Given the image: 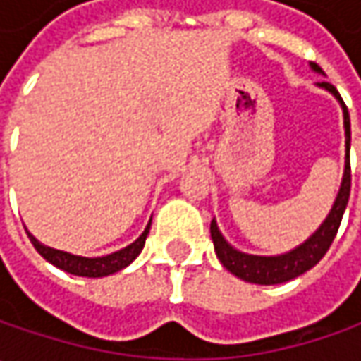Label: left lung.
I'll return each mask as SVG.
<instances>
[{
  "instance_id": "8db88e82",
  "label": "left lung",
  "mask_w": 361,
  "mask_h": 361,
  "mask_svg": "<svg viewBox=\"0 0 361 361\" xmlns=\"http://www.w3.org/2000/svg\"><path fill=\"white\" fill-rule=\"evenodd\" d=\"M312 68L315 72H324L315 62H312ZM319 86L331 92L336 98H340L341 106H343L341 96L329 82H319ZM343 124H345V148H348L345 159H348V162H345V173H343L338 199L334 202V209L324 221V225L315 231L303 245L293 249L291 253H285V255L279 257H257L233 249L229 243L223 239V235L219 233L215 219H213L211 221V239L215 245L216 257L225 269H229L233 275H237L239 279L249 281V283L275 285L295 279L298 275L312 269L313 265H317L322 261V257L326 255L329 245L334 243L336 235H338L341 216H343V211L348 207L350 190H352V169H350V136H352V132H350V114H348L345 106H343Z\"/></svg>"
}]
</instances>
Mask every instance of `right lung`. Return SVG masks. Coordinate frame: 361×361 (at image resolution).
I'll list each match as a JSON object with an SVG mask.
<instances>
[{
	"mask_svg": "<svg viewBox=\"0 0 361 361\" xmlns=\"http://www.w3.org/2000/svg\"><path fill=\"white\" fill-rule=\"evenodd\" d=\"M148 231H150V223L146 225L145 233L132 245L120 249V251L112 253V255L94 257V259L70 255V253H63V251H58V249L46 247V245H42V243L37 241L35 237H32L30 233H27V237H30V241L35 247V251L44 257L46 261H49L51 265H56L58 269L72 273V275H80V277H104V275H112L116 271L124 269L126 265H130L132 261L138 257V253L142 251Z\"/></svg>",
	"mask_w": 361,
	"mask_h": 361,
	"instance_id": "1",
	"label": "right lung"
}]
</instances>
